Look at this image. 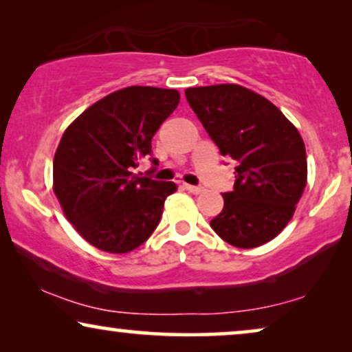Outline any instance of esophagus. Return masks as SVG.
I'll list each match as a JSON object with an SVG mask.
<instances>
[{"instance_id": "obj_1", "label": "esophagus", "mask_w": 352, "mask_h": 352, "mask_svg": "<svg viewBox=\"0 0 352 352\" xmlns=\"http://www.w3.org/2000/svg\"><path fill=\"white\" fill-rule=\"evenodd\" d=\"M186 189L190 192V194H194V195H199V194H201V192H204V187H199V186H190V184H186Z\"/></svg>"}]
</instances>
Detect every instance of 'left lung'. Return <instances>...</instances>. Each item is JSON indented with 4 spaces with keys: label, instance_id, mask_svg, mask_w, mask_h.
Masks as SVG:
<instances>
[{
    "label": "left lung",
    "instance_id": "8db88e82",
    "mask_svg": "<svg viewBox=\"0 0 352 352\" xmlns=\"http://www.w3.org/2000/svg\"><path fill=\"white\" fill-rule=\"evenodd\" d=\"M187 102L219 147L237 160L234 190L210 226L224 242L254 248L290 223L307 182L306 148L295 124L254 91L240 85L186 89Z\"/></svg>",
    "mask_w": 352,
    "mask_h": 352
}]
</instances>
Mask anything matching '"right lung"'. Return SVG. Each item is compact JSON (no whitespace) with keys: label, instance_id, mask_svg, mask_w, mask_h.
<instances>
[{"label":"right lung","instance_id":"add662e5","mask_svg":"<svg viewBox=\"0 0 352 352\" xmlns=\"http://www.w3.org/2000/svg\"><path fill=\"white\" fill-rule=\"evenodd\" d=\"M179 98L176 89L128 86L98 100L65 129L52 163V189L65 218L93 247L133 252L160 223L176 184L133 170L152 155L153 134Z\"/></svg>","mask_w":352,"mask_h":352}]
</instances>
